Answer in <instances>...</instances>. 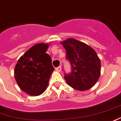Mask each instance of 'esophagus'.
Returning a JSON list of instances; mask_svg holds the SVG:
<instances>
[{"instance_id": "1", "label": "esophagus", "mask_w": 121, "mask_h": 121, "mask_svg": "<svg viewBox=\"0 0 121 121\" xmlns=\"http://www.w3.org/2000/svg\"><path fill=\"white\" fill-rule=\"evenodd\" d=\"M61 70V66H59L58 67H56V71H58V72H60Z\"/></svg>"}]
</instances>
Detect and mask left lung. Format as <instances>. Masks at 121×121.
I'll return each instance as SVG.
<instances>
[{
	"mask_svg": "<svg viewBox=\"0 0 121 121\" xmlns=\"http://www.w3.org/2000/svg\"><path fill=\"white\" fill-rule=\"evenodd\" d=\"M66 50L71 72L64 78L71 87L84 91L94 86L101 72V61L94 49L88 44L69 38L61 42Z\"/></svg>",
	"mask_w": 121,
	"mask_h": 121,
	"instance_id": "left-lung-1",
	"label": "left lung"
}]
</instances>
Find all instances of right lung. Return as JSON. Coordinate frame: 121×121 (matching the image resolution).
Here are the masks:
<instances>
[{"label":"right lung","instance_id":"obj_1","mask_svg":"<svg viewBox=\"0 0 121 121\" xmlns=\"http://www.w3.org/2000/svg\"><path fill=\"white\" fill-rule=\"evenodd\" d=\"M48 44L38 43L21 56L14 69V77L20 89L30 96L42 94L54 71L52 59L46 52Z\"/></svg>","mask_w":121,"mask_h":121}]
</instances>
